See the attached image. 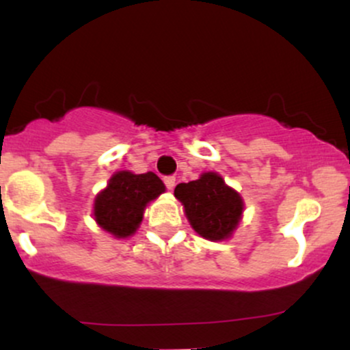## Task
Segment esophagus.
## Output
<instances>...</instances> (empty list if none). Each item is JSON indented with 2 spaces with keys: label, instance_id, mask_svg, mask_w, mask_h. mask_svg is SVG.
<instances>
[{
  "label": "esophagus",
  "instance_id": "34e87169",
  "mask_svg": "<svg viewBox=\"0 0 350 350\" xmlns=\"http://www.w3.org/2000/svg\"><path fill=\"white\" fill-rule=\"evenodd\" d=\"M164 184H166V187L170 189H174V186H176V178L174 176H166V178H164Z\"/></svg>",
  "mask_w": 350,
  "mask_h": 350
}]
</instances>
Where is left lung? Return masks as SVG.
<instances>
[{
  "instance_id": "8db88e82",
  "label": "left lung",
  "mask_w": 350,
  "mask_h": 350,
  "mask_svg": "<svg viewBox=\"0 0 350 350\" xmlns=\"http://www.w3.org/2000/svg\"><path fill=\"white\" fill-rule=\"evenodd\" d=\"M174 196L184 206L191 227L211 242L230 239L242 220V196L227 186L219 172H202L199 179L178 184Z\"/></svg>"
}]
</instances>
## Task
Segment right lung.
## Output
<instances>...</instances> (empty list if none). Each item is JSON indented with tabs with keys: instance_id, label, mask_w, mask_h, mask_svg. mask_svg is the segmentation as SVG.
<instances>
[{
	"instance_id": "obj_1",
	"label": "right lung",
	"mask_w": 350,
	"mask_h": 350,
	"mask_svg": "<svg viewBox=\"0 0 350 350\" xmlns=\"http://www.w3.org/2000/svg\"><path fill=\"white\" fill-rule=\"evenodd\" d=\"M166 186L154 172L116 171L94 200V219L115 239H128L142 226L144 208Z\"/></svg>"
}]
</instances>
